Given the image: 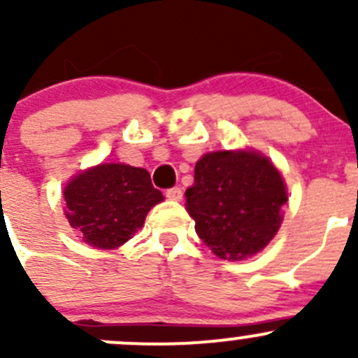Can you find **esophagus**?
<instances>
[{
    "label": "esophagus",
    "instance_id": "34e87169",
    "mask_svg": "<svg viewBox=\"0 0 358 358\" xmlns=\"http://www.w3.org/2000/svg\"><path fill=\"white\" fill-rule=\"evenodd\" d=\"M166 197H168L169 201H180L183 197V192L180 187H173V189L166 190Z\"/></svg>",
    "mask_w": 358,
    "mask_h": 358
}]
</instances>
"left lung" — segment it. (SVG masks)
I'll use <instances>...</instances> for the list:
<instances>
[{
  "instance_id": "1",
  "label": "left lung",
  "mask_w": 358,
  "mask_h": 358,
  "mask_svg": "<svg viewBox=\"0 0 358 358\" xmlns=\"http://www.w3.org/2000/svg\"><path fill=\"white\" fill-rule=\"evenodd\" d=\"M185 197L197 236L223 259L262 251L279 230L287 201L282 176L268 159L227 150L197 161Z\"/></svg>"
}]
</instances>
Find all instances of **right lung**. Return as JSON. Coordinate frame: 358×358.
<instances>
[{"label": "right lung", "instance_id": "right-lung-1", "mask_svg": "<svg viewBox=\"0 0 358 358\" xmlns=\"http://www.w3.org/2000/svg\"><path fill=\"white\" fill-rule=\"evenodd\" d=\"M66 216L86 244L114 249L131 239L161 190L154 189L143 168L128 164H100L76 176L66 187Z\"/></svg>", "mask_w": 358, "mask_h": 358}]
</instances>
